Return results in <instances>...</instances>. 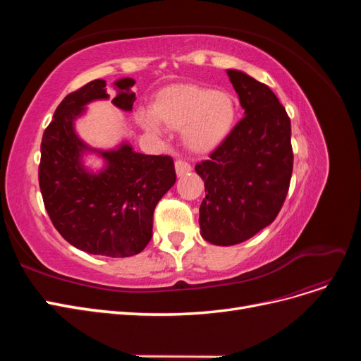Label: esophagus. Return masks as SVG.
<instances>
[{"label": "esophagus", "mask_w": 361, "mask_h": 361, "mask_svg": "<svg viewBox=\"0 0 361 361\" xmlns=\"http://www.w3.org/2000/svg\"><path fill=\"white\" fill-rule=\"evenodd\" d=\"M174 167H176V173H178V176H183L185 173H188V171H191V164H188V162H185V161H180V159H178L176 162H174Z\"/></svg>", "instance_id": "34e87169"}]
</instances>
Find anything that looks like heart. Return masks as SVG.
I'll list each match as a JSON object with an SVG mask.
<instances>
[{
	"instance_id": "1",
	"label": "heart",
	"mask_w": 361,
	"mask_h": 361,
	"mask_svg": "<svg viewBox=\"0 0 361 361\" xmlns=\"http://www.w3.org/2000/svg\"><path fill=\"white\" fill-rule=\"evenodd\" d=\"M235 101L227 92L197 85L176 87L158 101L155 111L141 110L140 122L149 133L159 135L161 122L183 129V141L194 152H209L221 145L235 122Z\"/></svg>"
}]
</instances>
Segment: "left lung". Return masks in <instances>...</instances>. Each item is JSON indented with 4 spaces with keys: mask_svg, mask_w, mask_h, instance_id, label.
Segmentation results:
<instances>
[{
    "mask_svg": "<svg viewBox=\"0 0 361 361\" xmlns=\"http://www.w3.org/2000/svg\"><path fill=\"white\" fill-rule=\"evenodd\" d=\"M245 116L209 158L195 164L204 180L202 236L215 245H235L276 220L293 169L290 118L268 85L228 69Z\"/></svg>",
    "mask_w": 361,
    "mask_h": 361,
    "instance_id": "left-lung-1",
    "label": "left lung"
}]
</instances>
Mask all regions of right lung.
Returning a JSON list of instances; mask_svg holds the SVG:
<instances>
[{
	"instance_id": "obj_1",
	"label": "right lung",
	"mask_w": 361,
	"mask_h": 361,
	"mask_svg": "<svg viewBox=\"0 0 361 361\" xmlns=\"http://www.w3.org/2000/svg\"><path fill=\"white\" fill-rule=\"evenodd\" d=\"M133 78L114 82L113 104L130 111L135 93ZM104 80L69 93L57 106L40 145L39 187L54 227L69 244L85 253L110 257L138 255L149 244L158 202L176 182L173 158L137 154L129 145L97 150L105 170L89 173L81 164L92 150L76 137L73 120L84 105L108 99Z\"/></svg>"
}]
</instances>
